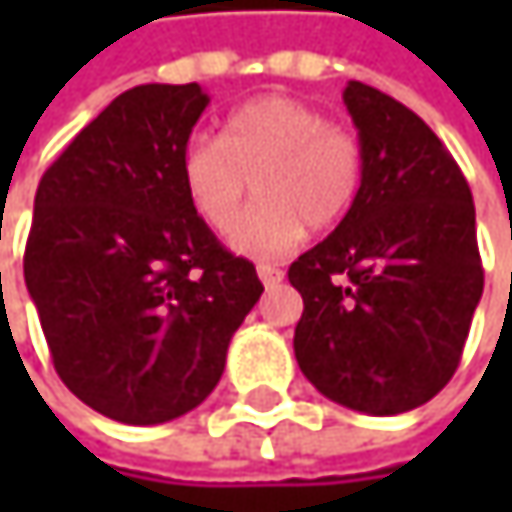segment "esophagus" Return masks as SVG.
Segmentation results:
<instances>
[{"label":"esophagus","mask_w":512,"mask_h":512,"mask_svg":"<svg viewBox=\"0 0 512 512\" xmlns=\"http://www.w3.org/2000/svg\"><path fill=\"white\" fill-rule=\"evenodd\" d=\"M257 275H260V281H263L266 287H275V284L284 281V272H281L278 266H272V263H260V266H257Z\"/></svg>","instance_id":"obj_1"}]
</instances>
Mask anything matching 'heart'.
<instances>
[{
	"label": "heart",
	"instance_id": "heart-1",
	"mask_svg": "<svg viewBox=\"0 0 512 512\" xmlns=\"http://www.w3.org/2000/svg\"><path fill=\"white\" fill-rule=\"evenodd\" d=\"M361 145L302 100L269 94L234 109L225 136L198 133L180 154L189 207L213 231H231L251 180L264 201L231 234V249L255 260L293 252L311 228H335L361 189Z\"/></svg>",
	"mask_w": 512,
	"mask_h": 512
}]
</instances>
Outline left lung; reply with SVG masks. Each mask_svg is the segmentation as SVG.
I'll return each instance as SVG.
<instances>
[{
	"label": "left lung",
	"instance_id": "left-lung-1",
	"mask_svg": "<svg viewBox=\"0 0 512 512\" xmlns=\"http://www.w3.org/2000/svg\"><path fill=\"white\" fill-rule=\"evenodd\" d=\"M361 145L353 210L290 263L305 311L293 350L329 400L400 415L454 376L483 296L474 201L442 139L403 103L350 82Z\"/></svg>",
	"mask_w": 512,
	"mask_h": 512
}]
</instances>
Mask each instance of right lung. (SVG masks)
I'll return each mask as SVG.
<instances>
[{"instance_id": "add662e5", "label": "right lung", "mask_w": 512, "mask_h": 512, "mask_svg": "<svg viewBox=\"0 0 512 512\" xmlns=\"http://www.w3.org/2000/svg\"><path fill=\"white\" fill-rule=\"evenodd\" d=\"M198 82L115 97L41 177L23 257L61 382L94 412L151 427L216 388L263 293L189 207L180 154L207 109Z\"/></svg>"}]
</instances>
